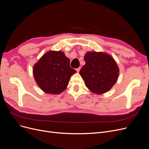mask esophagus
<instances>
[{"instance_id":"1","label":"esophagus","mask_w":149,"mask_h":149,"mask_svg":"<svg viewBox=\"0 0 149 149\" xmlns=\"http://www.w3.org/2000/svg\"><path fill=\"white\" fill-rule=\"evenodd\" d=\"M80 69H81V68H77V69H76V70H77V72H79V71H80Z\"/></svg>"}]
</instances>
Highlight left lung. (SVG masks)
<instances>
[{"label":"left lung","instance_id":"left-lung-1","mask_svg":"<svg viewBox=\"0 0 149 149\" xmlns=\"http://www.w3.org/2000/svg\"><path fill=\"white\" fill-rule=\"evenodd\" d=\"M86 64L80 70L84 84L91 92L103 94L110 90L118 80L119 68L110 55L102 52H88Z\"/></svg>","mask_w":149,"mask_h":149}]
</instances>
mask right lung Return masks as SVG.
<instances>
[{
    "mask_svg": "<svg viewBox=\"0 0 149 149\" xmlns=\"http://www.w3.org/2000/svg\"><path fill=\"white\" fill-rule=\"evenodd\" d=\"M76 70L70 67V60L61 51L47 52L33 67L36 82L43 92L58 95L64 91Z\"/></svg>",
    "mask_w": 149,
    "mask_h": 149,
    "instance_id": "obj_1",
    "label": "right lung"
}]
</instances>
